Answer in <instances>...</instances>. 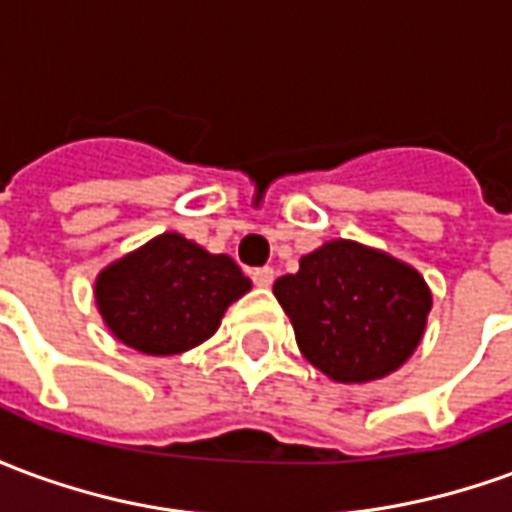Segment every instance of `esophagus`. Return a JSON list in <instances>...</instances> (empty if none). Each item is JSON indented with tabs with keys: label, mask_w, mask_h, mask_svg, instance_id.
I'll return each instance as SVG.
<instances>
[{
	"label": "esophagus",
	"mask_w": 512,
	"mask_h": 512,
	"mask_svg": "<svg viewBox=\"0 0 512 512\" xmlns=\"http://www.w3.org/2000/svg\"><path fill=\"white\" fill-rule=\"evenodd\" d=\"M252 282H255L257 288H271V282H274V268H255V271H252Z\"/></svg>",
	"instance_id": "34e87169"
}]
</instances>
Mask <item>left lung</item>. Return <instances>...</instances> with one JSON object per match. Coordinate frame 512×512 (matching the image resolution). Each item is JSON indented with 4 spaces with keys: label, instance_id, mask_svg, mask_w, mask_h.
I'll list each match as a JSON object with an SVG mask.
<instances>
[{
    "label": "left lung",
    "instance_id": "left-lung-1",
    "mask_svg": "<svg viewBox=\"0 0 512 512\" xmlns=\"http://www.w3.org/2000/svg\"><path fill=\"white\" fill-rule=\"evenodd\" d=\"M304 359L340 384L376 381L417 351L430 312V290L386 252L329 241L274 282Z\"/></svg>",
    "mask_w": 512,
    "mask_h": 512
}]
</instances>
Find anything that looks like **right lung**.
<instances>
[{
  "label": "right lung",
  "mask_w": 512,
  "mask_h": 512,
  "mask_svg": "<svg viewBox=\"0 0 512 512\" xmlns=\"http://www.w3.org/2000/svg\"><path fill=\"white\" fill-rule=\"evenodd\" d=\"M252 288L233 257L211 255L180 233L156 235L106 266L95 304L120 343L150 356L205 343L224 310Z\"/></svg>",
  "instance_id": "obj_1"
}]
</instances>
